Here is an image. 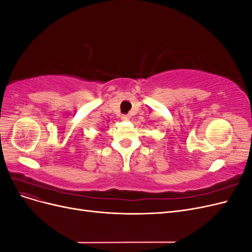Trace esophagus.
<instances>
[{
	"label": "esophagus",
	"mask_w": 252,
	"mask_h": 252,
	"mask_svg": "<svg viewBox=\"0 0 252 252\" xmlns=\"http://www.w3.org/2000/svg\"><path fill=\"white\" fill-rule=\"evenodd\" d=\"M122 120L129 121V120H130V116H129V114H123V116H122Z\"/></svg>",
	"instance_id": "obj_1"
}]
</instances>
